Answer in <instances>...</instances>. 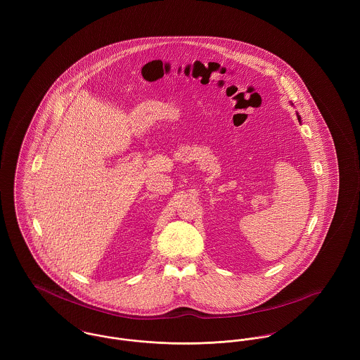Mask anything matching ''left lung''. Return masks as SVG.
<instances>
[{
    "label": "left lung",
    "mask_w": 360,
    "mask_h": 360,
    "mask_svg": "<svg viewBox=\"0 0 360 360\" xmlns=\"http://www.w3.org/2000/svg\"><path fill=\"white\" fill-rule=\"evenodd\" d=\"M298 120H301V117H300V115H298Z\"/></svg>",
    "instance_id": "1"
}]
</instances>
